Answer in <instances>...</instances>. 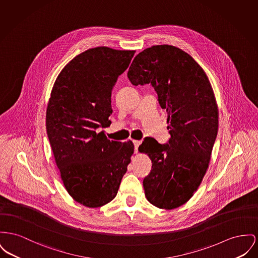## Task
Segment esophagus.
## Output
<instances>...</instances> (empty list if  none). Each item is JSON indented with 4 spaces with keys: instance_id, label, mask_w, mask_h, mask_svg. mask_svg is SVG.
Returning a JSON list of instances; mask_svg holds the SVG:
<instances>
[{
    "instance_id": "1",
    "label": "esophagus",
    "mask_w": 258,
    "mask_h": 258,
    "mask_svg": "<svg viewBox=\"0 0 258 258\" xmlns=\"http://www.w3.org/2000/svg\"><path fill=\"white\" fill-rule=\"evenodd\" d=\"M133 142H134V145H135V153H137V151H138V147H139V145L141 144V141H140V140H134Z\"/></svg>"
}]
</instances>
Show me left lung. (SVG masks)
Returning <instances> with one entry per match:
<instances>
[{"label": "left lung", "instance_id": "8db88e82", "mask_svg": "<svg viewBox=\"0 0 258 258\" xmlns=\"http://www.w3.org/2000/svg\"><path fill=\"white\" fill-rule=\"evenodd\" d=\"M127 78L135 86L151 84L167 113V144L146 137L138 148L152 161L143 180L145 196L159 209L178 208L197 191L210 164L218 131L212 85L191 55L168 45L139 52Z\"/></svg>", "mask_w": 258, "mask_h": 258}]
</instances>
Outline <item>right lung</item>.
<instances>
[{"label":"right lung","instance_id":"right-lung-1","mask_svg":"<svg viewBox=\"0 0 258 258\" xmlns=\"http://www.w3.org/2000/svg\"><path fill=\"white\" fill-rule=\"evenodd\" d=\"M136 50L90 48L59 73L46 108V134L65 189L76 202L99 208L116 197L134 143L109 140L111 94Z\"/></svg>","mask_w":258,"mask_h":258}]
</instances>
